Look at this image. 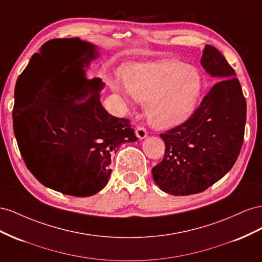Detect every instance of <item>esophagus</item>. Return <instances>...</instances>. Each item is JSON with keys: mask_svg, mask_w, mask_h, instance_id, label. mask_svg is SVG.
<instances>
[{"mask_svg": "<svg viewBox=\"0 0 262 262\" xmlns=\"http://www.w3.org/2000/svg\"><path fill=\"white\" fill-rule=\"evenodd\" d=\"M135 133H136V136L139 139H145L147 137V135H148L144 127H137V129H136Z\"/></svg>", "mask_w": 262, "mask_h": 262, "instance_id": "1", "label": "esophagus"}]
</instances>
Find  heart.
Listing matches in <instances>:
<instances>
[{"label":"heart","instance_id":"obj_1","mask_svg":"<svg viewBox=\"0 0 262 262\" xmlns=\"http://www.w3.org/2000/svg\"><path fill=\"white\" fill-rule=\"evenodd\" d=\"M122 78L126 89L116 83L112 88L127 105H132V98L146 103L148 122L157 128H171L188 121L203 89L200 71L178 60L132 66Z\"/></svg>","mask_w":262,"mask_h":262}]
</instances>
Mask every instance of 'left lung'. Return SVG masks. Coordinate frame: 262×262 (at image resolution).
<instances>
[{
	"label": "left lung",
	"mask_w": 262,
	"mask_h": 262,
	"mask_svg": "<svg viewBox=\"0 0 262 262\" xmlns=\"http://www.w3.org/2000/svg\"><path fill=\"white\" fill-rule=\"evenodd\" d=\"M201 64L217 82L188 121L161 134L166 155L151 171L159 189L176 196L203 192L221 180L244 143L247 105L235 70L211 45Z\"/></svg>",
	"instance_id": "8db88e82"
}]
</instances>
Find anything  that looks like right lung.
Returning a JSON list of instances; mask_svg holds the SVG:
<instances>
[{"label":"right lung","mask_w":262,"mask_h":262,"mask_svg":"<svg viewBox=\"0 0 262 262\" xmlns=\"http://www.w3.org/2000/svg\"><path fill=\"white\" fill-rule=\"evenodd\" d=\"M99 57L98 46L78 37L45 42L19 76L34 88L31 108L13 111L28 170L45 186L72 196L100 192L119 146L138 139L128 119L102 106V80L86 78Z\"/></svg>","instance_id":"add662e5"}]
</instances>
